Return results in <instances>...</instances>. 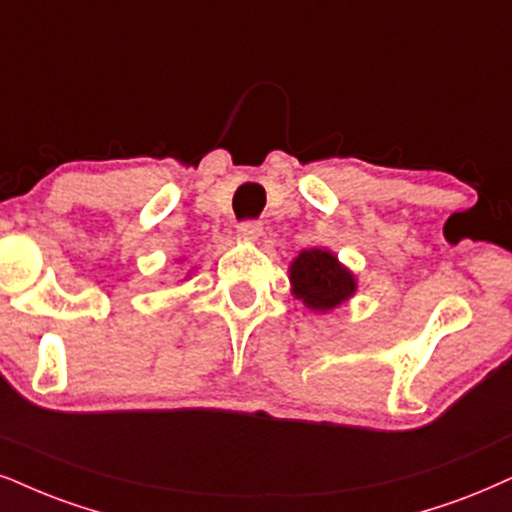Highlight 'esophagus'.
Instances as JSON below:
<instances>
[{
	"label": "esophagus",
	"mask_w": 512,
	"mask_h": 512,
	"mask_svg": "<svg viewBox=\"0 0 512 512\" xmlns=\"http://www.w3.org/2000/svg\"><path fill=\"white\" fill-rule=\"evenodd\" d=\"M261 235H263V227L261 223H254V220H246V223L237 225V237L244 239V242H256Z\"/></svg>",
	"instance_id": "34e87169"
}]
</instances>
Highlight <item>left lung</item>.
I'll return each mask as SVG.
<instances>
[{"instance_id": "1", "label": "left lung", "mask_w": 512, "mask_h": 512, "mask_svg": "<svg viewBox=\"0 0 512 512\" xmlns=\"http://www.w3.org/2000/svg\"><path fill=\"white\" fill-rule=\"evenodd\" d=\"M289 285L294 299L308 311L330 313L356 294V275L327 249H304L289 263Z\"/></svg>"}]
</instances>
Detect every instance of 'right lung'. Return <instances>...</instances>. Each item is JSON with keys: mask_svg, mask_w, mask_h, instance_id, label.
<instances>
[{"mask_svg": "<svg viewBox=\"0 0 512 512\" xmlns=\"http://www.w3.org/2000/svg\"><path fill=\"white\" fill-rule=\"evenodd\" d=\"M178 261H180V258H178ZM182 261H185V258H182ZM192 273H194V268H189V270H187V273H185V280H187V277H189V275H192ZM185 280H182V282H185Z\"/></svg>", "mask_w": 512, "mask_h": 512, "instance_id": "1", "label": "right lung"}]
</instances>
